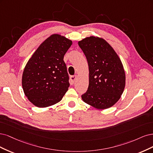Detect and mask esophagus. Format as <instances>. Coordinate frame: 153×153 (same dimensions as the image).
Listing matches in <instances>:
<instances>
[{"label":"esophagus","instance_id":"34e87169","mask_svg":"<svg viewBox=\"0 0 153 153\" xmlns=\"http://www.w3.org/2000/svg\"><path fill=\"white\" fill-rule=\"evenodd\" d=\"M77 77V76L76 75V76H72L70 77V83H71V85H74V84Z\"/></svg>","mask_w":153,"mask_h":153}]
</instances>
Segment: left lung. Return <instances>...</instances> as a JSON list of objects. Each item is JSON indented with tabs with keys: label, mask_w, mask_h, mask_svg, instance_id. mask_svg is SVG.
Listing matches in <instances>:
<instances>
[{
	"label": "left lung",
	"mask_w": 153,
	"mask_h": 153,
	"mask_svg": "<svg viewBox=\"0 0 153 153\" xmlns=\"http://www.w3.org/2000/svg\"><path fill=\"white\" fill-rule=\"evenodd\" d=\"M78 44L89 67V86L82 100L98 109L112 107L120 99L125 86V72L115 51L104 39L86 37Z\"/></svg>",
	"instance_id": "left-lung-1"
}]
</instances>
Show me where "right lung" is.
Returning a JSON list of instances; mask_svg holds the SVG:
<instances>
[{"mask_svg": "<svg viewBox=\"0 0 153 153\" xmlns=\"http://www.w3.org/2000/svg\"><path fill=\"white\" fill-rule=\"evenodd\" d=\"M72 41L54 34L44 41L25 67L22 86L25 95L38 107L60 102L70 86L63 57Z\"/></svg>", "mask_w": 153, "mask_h": 153, "instance_id": "right-lung-1", "label": "right lung"}]
</instances>
